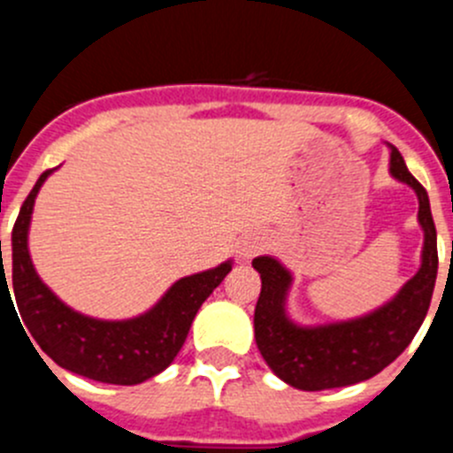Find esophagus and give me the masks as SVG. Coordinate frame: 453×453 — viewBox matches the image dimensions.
<instances>
[{
	"mask_svg": "<svg viewBox=\"0 0 453 453\" xmlns=\"http://www.w3.org/2000/svg\"><path fill=\"white\" fill-rule=\"evenodd\" d=\"M264 248H266V236L259 234V232H250V234L243 236L242 246H239V257H242V259H252V257L259 255Z\"/></svg>",
	"mask_w": 453,
	"mask_h": 453,
	"instance_id": "34e87169",
	"label": "esophagus"
}]
</instances>
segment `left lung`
<instances>
[{
  "mask_svg": "<svg viewBox=\"0 0 453 453\" xmlns=\"http://www.w3.org/2000/svg\"><path fill=\"white\" fill-rule=\"evenodd\" d=\"M390 176L418 194V221L425 230L422 266L384 307L341 323L303 327L284 311L291 273L273 257H255L262 293L255 307V341L277 377L300 390L343 388L374 377L409 348L425 323L438 275V243L426 189L411 176L404 157L390 146Z\"/></svg>",
  "mask_w": 453,
  "mask_h": 453,
  "instance_id": "obj_1",
  "label": "left lung"
}]
</instances>
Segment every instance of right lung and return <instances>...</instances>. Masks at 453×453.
Returning a JSON list of instances; mask_svg holds the SVG:
<instances>
[{
    "label": "right lung",
    "instance_id": "add662e5",
    "mask_svg": "<svg viewBox=\"0 0 453 453\" xmlns=\"http://www.w3.org/2000/svg\"><path fill=\"white\" fill-rule=\"evenodd\" d=\"M47 169L22 203L13 226V293L19 316L44 354L60 368L104 384L133 386L156 377L180 352L191 320L232 271V262L182 277L150 311L130 320H96L69 309L35 273L28 255V223ZM4 273V259H2ZM4 273L2 300H11ZM8 304H13V300ZM27 334V336H28ZM31 341V338H28ZM34 345V343H31ZM40 354V352H38ZM42 358V357H40ZM44 361V358H42Z\"/></svg>",
    "mask_w": 453,
    "mask_h": 453
}]
</instances>
